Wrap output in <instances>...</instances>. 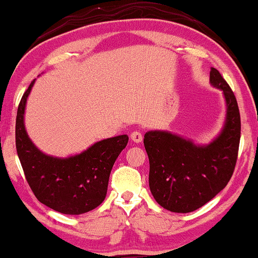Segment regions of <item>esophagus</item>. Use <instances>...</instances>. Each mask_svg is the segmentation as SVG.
Wrapping results in <instances>:
<instances>
[{"instance_id":"34e87169","label":"esophagus","mask_w":258,"mask_h":258,"mask_svg":"<svg viewBox=\"0 0 258 258\" xmlns=\"http://www.w3.org/2000/svg\"><path fill=\"white\" fill-rule=\"evenodd\" d=\"M130 139L134 142H136V144H140L142 141V134L140 132H133L132 134H130Z\"/></svg>"}]
</instances>
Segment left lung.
I'll return each instance as SVG.
<instances>
[{
    "mask_svg": "<svg viewBox=\"0 0 258 258\" xmlns=\"http://www.w3.org/2000/svg\"><path fill=\"white\" fill-rule=\"evenodd\" d=\"M210 83L223 92L226 123L207 146L168 132H148L144 145L150 160V189L160 207L172 213H190L210 202L231 180L240 142V113L234 93L216 69Z\"/></svg>",
    "mask_w": 258,
    "mask_h": 258,
    "instance_id": "8db88e82",
    "label": "left lung"
}]
</instances>
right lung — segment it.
<instances>
[{
  "label": "right lung",
  "mask_w": 258,
  "mask_h": 258,
  "mask_svg": "<svg viewBox=\"0 0 258 258\" xmlns=\"http://www.w3.org/2000/svg\"><path fill=\"white\" fill-rule=\"evenodd\" d=\"M33 83L35 80L20 100L15 122V146L27 183L42 204L57 213H88L104 202L112 166L128 144V135L101 140L69 158L42 153L24 125L26 99Z\"/></svg>",
  "instance_id": "add662e5"
}]
</instances>
